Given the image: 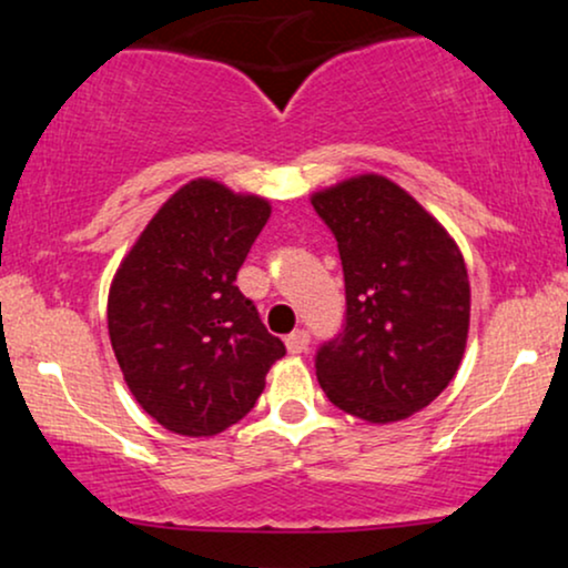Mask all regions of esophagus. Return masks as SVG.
<instances>
[{"mask_svg":"<svg viewBox=\"0 0 568 568\" xmlns=\"http://www.w3.org/2000/svg\"><path fill=\"white\" fill-rule=\"evenodd\" d=\"M285 347H288L291 355H302V352L310 347V331L304 328L293 331V334H288V338H285Z\"/></svg>","mask_w":568,"mask_h":568,"instance_id":"34e87169","label":"esophagus"}]
</instances>
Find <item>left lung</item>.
Listing matches in <instances>:
<instances>
[{"mask_svg":"<svg viewBox=\"0 0 568 568\" xmlns=\"http://www.w3.org/2000/svg\"><path fill=\"white\" fill-rule=\"evenodd\" d=\"M344 270L342 331L315 355L328 400L366 422H397L454 379L470 325L465 258L408 192L361 175L312 197Z\"/></svg>","mask_w":568,"mask_h":568,"instance_id":"obj_1","label":"left lung"}]
</instances>
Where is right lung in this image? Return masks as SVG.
<instances>
[{
    "label": "right lung",
    "instance_id": "add662e5",
    "mask_svg": "<svg viewBox=\"0 0 568 568\" xmlns=\"http://www.w3.org/2000/svg\"><path fill=\"white\" fill-rule=\"evenodd\" d=\"M270 202L216 181L181 186L141 232L109 291V338L130 393L179 435H216L256 406L285 344L237 272Z\"/></svg>",
    "mask_w": 568,
    "mask_h": 568
}]
</instances>
